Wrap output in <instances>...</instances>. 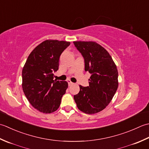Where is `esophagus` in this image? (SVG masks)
Segmentation results:
<instances>
[{"mask_svg": "<svg viewBox=\"0 0 149 149\" xmlns=\"http://www.w3.org/2000/svg\"><path fill=\"white\" fill-rule=\"evenodd\" d=\"M68 81V85H69V86H71V85H72V84H73V83H72V82H71V81H70V80H68V81Z\"/></svg>", "mask_w": 149, "mask_h": 149, "instance_id": "esophagus-1", "label": "esophagus"}]
</instances>
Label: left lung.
<instances>
[{"label":"left lung","mask_w":149,"mask_h":149,"mask_svg":"<svg viewBox=\"0 0 149 149\" xmlns=\"http://www.w3.org/2000/svg\"><path fill=\"white\" fill-rule=\"evenodd\" d=\"M73 43L84 58L85 71L91 74L89 86H80L74 96L77 107L89 114H95L107 107L118 87V72L111 56L95 42L75 41Z\"/></svg>","instance_id":"8db88e82"}]
</instances>
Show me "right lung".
I'll return each mask as SVG.
<instances>
[{
  "mask_svg": "<svg viewBox=\"0 0 149 149\" xmlns=\"http://www.w3.org/2000/svg\"><path fill=\"white\" fill-rule=\"evenodd\" d=\"M70 42L46 40L38 45L29 55L22 69V89L30 104L45 114L58 109L68 87L66 81L53 80L58 69L59 58Z\"/></svg>",
  "mask_w": 149,
  "mask_h": 149,
  "instance_id": "right-lung-1",
  "label": "right lung"
}]
</instances>
